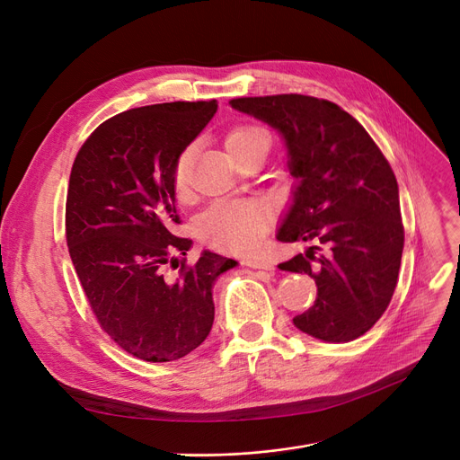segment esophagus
<instances>
[{"label": "esophagus", "mask_w": 460, "mask_h": 460, "mask_svg": "<svg viewBox=\"0 0 460 460\" xmlns=\"http://www.w3.org/2000/svg\"><path fill=\"white\" fill-rule=\"evenodd\" d=\"M243 264H246V267L250 269H257V270H274V262L272 261H267V259H244Z\"/></svg>", "instance_id": "1"}]
</instances>
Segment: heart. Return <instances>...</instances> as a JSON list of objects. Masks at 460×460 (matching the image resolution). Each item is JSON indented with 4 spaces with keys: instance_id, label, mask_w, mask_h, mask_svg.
I'll return each instance as SVG.
<instances>
[{
    "instance_id": "b5f03b06",
    "label": "heart",
    "mask_w": 460,
    "mask_h": 460,
    "mask_svg": "<svg viewBox=\"0 0 460 460\" xmlns=\"http://www.w3.org/2000/svg\"><path fill=\"white\" fill-rule=\"evenodd\" d=\"M269 143L267 134L257 127L243 125L227 132L224 145L227 155L236 160L255 143ZM173 191L179 201L190 198V151H184L173 169ZM269 227V214L255 201H222L212 205L201 217L198 233L205 244L244 253L261 244V238Z\"/></svg>"
}]
</instances>
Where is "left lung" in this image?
<instances>
[{
	"mask_svg": "<svg viewBox=\"0 0 460 460\" xmlns=\"http://www.w3.org/2000/svg\"><path fill=\"white\" fill-rule=\"evenodd\" d=\"M276 128L298 179L276 234L315 243L279 264L317 283V300L295 326L326 343L364 335L397 287L404 229L388 160L358 120L337 104L305 94L246 96L229 102Z\"/></svg>",
	"mask_w": 460,
	"mask_h": 460,
	"instance_id": "1",
	"label": "left lung"
}]
</instances>
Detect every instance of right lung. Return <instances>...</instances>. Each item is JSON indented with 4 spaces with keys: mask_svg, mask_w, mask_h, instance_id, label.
<instances>
[{
    "mask_svg": "<svg viewBox=\"0 0 460 460\" xmlns=\"http://www.w3.org/2000/svg\"><path fill=\"white\" fill-rule=\"evenodd\" d=\"M217 110L216 101L165 102L119 113L72 164L66 246L101 328L143 361L196 350L214 323L212 287L234 259L203 252L186 264L173 169Z\"/></svg>",
    "mask_w": 460,
    "mask_h": 460,
    "instance_id": "right-lung-1",
    "label": "right lung"
}]
</instances>
